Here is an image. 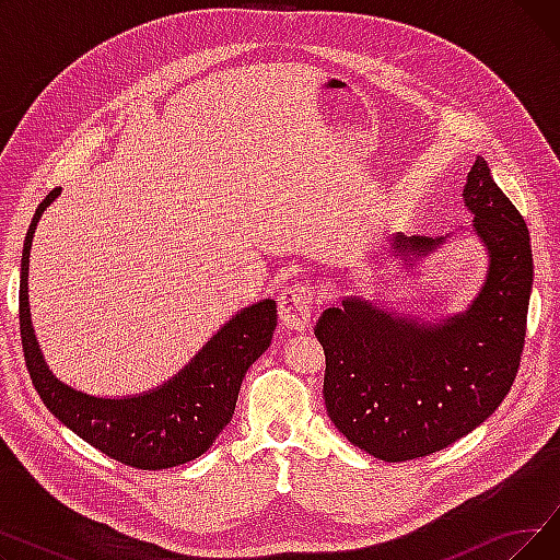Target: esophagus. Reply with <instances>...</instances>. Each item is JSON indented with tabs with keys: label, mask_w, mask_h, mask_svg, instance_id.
<instances>
[{
	"label": "esophagus",
	"mask_w": 560,
	"mask_h": 560,
	"mask_svg": "<svg viewBox=\"0 0 560 560\" xmlns=\"http://www.w3.org/2000/svg\"><path fill=\"white\" fill-rule=\"evenodd\" d=\"M315 292L306 283H298L281 292L279 298V319L288 331H304L311 325Z\"/></svg>",
	"instance_id": "esophagus-1"
}]
</instances>
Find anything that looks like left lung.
I'll return each instance as SVG.
<instances>
[{
	"label": "left lung",
	"mask_w": 560,
	"mask_h": 560,
	"mask_svg": "<svg viewBox=\"0 0 560 560\" xmlns=\"http://www.w3.org/2000/svg\"><path fill=\"white\" fill-rule=\"evenodd\" d=\"M463 199L490 256L486 283L465 313L420 322L345 298L315 325L331 422L386 463L429 456L475 431L504 401L520 368L534 283L528 229L481 156L467 172ZM443 243L393 235L390 249L413 268L410 256Z\"/></svg>",
	"instance_id": "1"
}]
</instances>
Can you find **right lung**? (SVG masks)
<instances>
[{"label": "right lung", "instance_id": "add662e5", "mask_svg": "<svg viewBox=\"0 0 560 560\" xmlns=\"http://www.w3.org/2000/svg\"><path fill=\"white\" fill-rule=\"evenodd\" d=\"M58 192L51 190L36 209L20 262V338L34 388L56 420L117 463L165 469L195 460L231 422L249 365L272 342L277 304L262 300L235 313L179 374L150 393L110 399L66 386L40 354L26 288L34 233Z\"/></svg>", "mask_w": 560, "mask_h": 560}]
</instances>
